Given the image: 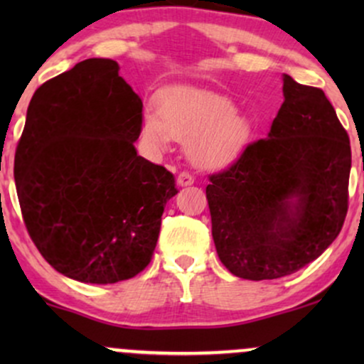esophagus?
I'll return each mask as SVG.
<instances>
[{"instance_id": "1", "label": "esophagus", "mask_w": 364, "mask_h": 364, "mask_svg": "<svg viewBox=\"0 0 364 364\" xmlns=\"http://www.w3.org/2000/svg\"><path fill=\"white\" fill-rule=\"evenodd\" d=\"M176 181H178L179 186H188V185H193L195 178H193V174L188 173V171H181V173L178 174Z\"/></svg>"}]
</instances>
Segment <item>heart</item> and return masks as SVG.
Wrapping results in <instances>:
<instances>
[{
  "label": "heart",
  "mask_w": 364,
  "mask_h": 364,
  "mask_svg": "<svg viewBox=\"0 0 364 364\" xmlns=\"http://www.w3.org/2000/svg\"><path fill=\"white\" fill-rule=\"evenodd\" d=\"M144 136L156 147L171 140L190 141V154L202 166L229 164L240 157L252 123L223 95L198 89H178L150 104L141 116Z\"/></svg>",
  "instance_id": "b5f03b06"
}]
</instances>
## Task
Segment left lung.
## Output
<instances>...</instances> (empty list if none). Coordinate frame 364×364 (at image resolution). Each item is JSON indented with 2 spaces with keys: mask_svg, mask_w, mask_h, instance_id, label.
Listing matches in <instances>:
<instances>
[{
  "mask_svg": "<svg viewBox=\"0 0 364 364\" xmlns=\"http://www.w3.org/2000/svg\"><path fill=\"white\" fill-rule=\"evenodd\" d=\"M349 173V135L323 90L284 75L269 136L208 176L212 237L225 269L269 281L318 258L344 225Z\"/></svg>",
  "mask_w": 364,
  "mask_h": 364,
  "instance_id": "1",
  "label": "left lung"
}]
</instances>
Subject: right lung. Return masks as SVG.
Segmentation results:
<instances>
[{"label":"right lung","mask_w":364,"mask_h":364,"mask_svg":"<svg viewBox=\"0 0 364 364\" xmlns=\"http://www.w3.org/2000/svg\"><path fill=\"white\" fill-rule=\"evenodd\" d=\"M118 63L90 58L44 82L15 152L28 236L66 277L114 284L152 260L173 173L136 156L141 99Z\"/></svg>","instance_id":"add662e5"}]
</instances>
